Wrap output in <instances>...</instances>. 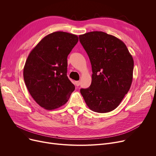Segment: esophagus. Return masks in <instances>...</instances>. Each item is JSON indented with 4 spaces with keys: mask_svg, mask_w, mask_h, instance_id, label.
Segmentation results:
<instances>
[{
    "mask_svg": "<svg viewBox=\"0 0 156 156\" xmlns=\"http://www.w3.org/2000/svg\"><path fill=\"white\" fill-rule=\"evenodd\" d=\"M80 81H75V85H76V86L78 87V86H80Z\"/></svg>",
    "mask_w": 156,
    "mask_h": 156,
    "instance_id": "34e87169",
    "label": "esophagus"
}]
</instances>
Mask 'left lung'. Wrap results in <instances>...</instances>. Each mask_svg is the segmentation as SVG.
Instances as JSON below:
<instances>
[{
    "instance_id": "obj_1",
    "label": "left lung",
    "mask_w": 156,
    "mask_h": 156,
    "mask_svg": "<svg viewBox=\"0 0 156 156\" xmlns=\"http://www.w3.org/2000/svg\"><path fill=\"white\" fill-rule=\"evenodd\" d=\"M90 61L92 83L81 94L90 109L105 113L115 109L130 88L134 62L125 43L103 31L79 36Z\"/></svg>"
}]
</instances>
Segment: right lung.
Returning <instances> with one entry per match:
<instances>
[{
  "instance_id": "right-lung-1",
  "label": "right lung",
  "mask_w": 156,
  "mask_h": 156,
  "mask_svg": "<svg viewBox=\"0 0 156 156\" xmlns=\"http://www.w3.org/2000/svg\"><path fill=\"white\" fill-rule=\"evenodd\" d=\"M78 42L76 35L55 31L41 40L28 56L24 83L33 99L45 109L61 107L75 90L67 76V57Z\"/></svg>"
}]
</instances>
